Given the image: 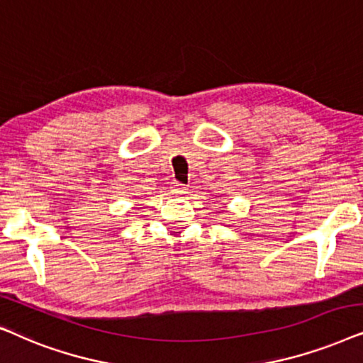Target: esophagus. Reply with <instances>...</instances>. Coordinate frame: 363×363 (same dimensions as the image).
Returning a JSON list of instances; mask_svg holds the SVG:
<instances>
[{
  "mask_svg": "<svg viewBox=\"0 0 363 363\" xmlns=\"http://www.w3.org/2000/svg\"><path fill=\"white\" fill-rule=\"evenodd\" d=\"M171 192L174 196H181L186 192V186L181 184V182H172L171 184Z\"/></svg>",
  "mask_w": 363,
  "mask_h": 363,
  "instance_id": "34e87169",
  "label": "esophagus"
}]
</instances>
